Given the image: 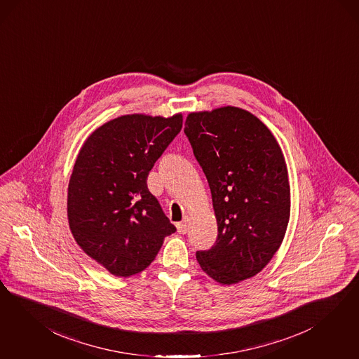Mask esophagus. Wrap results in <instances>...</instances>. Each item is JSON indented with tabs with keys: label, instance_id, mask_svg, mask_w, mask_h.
<instances>
[{
	"label": "esophagus",
	"instance_id": "obj_1",
	"mask_svg": "<svg viewBox=\"0 0 359 359\" xmlns=\"http://www.w3.org/2000/svg\"><path fill=\"white\" fill-rule=\"evenodd\" d=\"M177 231L180 232V233H186V232L189 231V219L187 218H184L182 222L177 223Z\"/></svg>",
	"mask_w": 359,
	"mask_h": 359
}]
</instances>
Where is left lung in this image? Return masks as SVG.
<instances>
[{
	"label": "left lung",
	"instance_id": "8db88e82",
	"mask_svg": "<svg viewBox=\"0 0 359 359\" xmlns=\"http://www.w3.org/2000/svg\"><path fill=\"white\" fill-rule=\"evenodd\" d=\"M185 135L208 178L218 238L197 251L201 268L231 285L276 254L290 212L288 170L278 141L252 114L223 107L187 116Z\"/></svg>",
	"mask_w": 359,
	"mask_h": 359
}]
</instances>
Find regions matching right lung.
I'll return each instance as SVG.
<instances>
[{"label": "right lung", "mask_w": 359, "mask_h": 359, "mask_svg": "<svg viewBox=\"0 0 359 359\" xmlns=\"http://www.w3.org/2000/svg\"><path fill=\"white\" fill-rule=\"evenodd\" d=\"M181 129L182 115L121 116L81 147L69 178V229L81 250L115 276L151 266L175 232L147 180Z\"/></svg>", "instance_id": "obj_1"}]
</instances>
